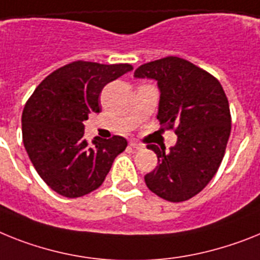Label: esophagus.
Masks as SVG:
<instances>
[{"label": "esophagus", "instance_id": "esophagus-1", "mask_svg": "<svg viewBox=\"0 0 260 260\" xmlns=\"http://www.w3.org/2000/svg\"><path fill=\"white\" fill-rule=\"evenodd\" d=\"M129 145H131V147H132V148H134V149H137V150H141V149H143V148H144L143 144L137 143V141H131Z\"/></svg>", "mask_w": 260, "mask_h": 260}]
</instances>
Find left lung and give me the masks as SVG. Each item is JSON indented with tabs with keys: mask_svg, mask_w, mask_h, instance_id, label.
Returning a JSON list of instances; mask_svg holds the SVG:
<instances>
[{
	"mask_svg": "<svg viewBox=\"0 0 260 260\" xmlns=\"http://www.w3.org/2000/svg\"><path fill=\"white\" fill-rule=\"evenodd\" d=\"M135 78L157 80V119L177 135L169 152L148 145L157 154L158 165L145 174V184L171 202L190 200L214 177L224 156L231 131L226 93L211 74L178 56L141 64Z\"/></svg>",
	"mask_w": 260,
	"mask_h": 260,
	"instance_id": "left-lung-1",
	"label": "left lung"
}]
</instances>
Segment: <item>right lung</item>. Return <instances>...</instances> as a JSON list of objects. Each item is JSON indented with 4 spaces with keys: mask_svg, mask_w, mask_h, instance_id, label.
I'll use <instances>...</instances> for the list:
<instances>
[{
    "mask_svg": "<svg viewBox=\"0 0 260 260\" xmlns=\"http://www.w3.org/2000/svg\"><path fill=\"white\" fill-rule=\"evenodd\" d=\"M134 67L76 60L46 76L22 112V140L36 171L52 190L76 198L96 190L113 160L126 148L121 136L84 137V124L100 112L106 84Z\"/></svg>",
    "mask_w": 260,
    "mask_h": 260,
    "instance_id": "obj_1",
    "label": "right lung"
}]
</instances>
